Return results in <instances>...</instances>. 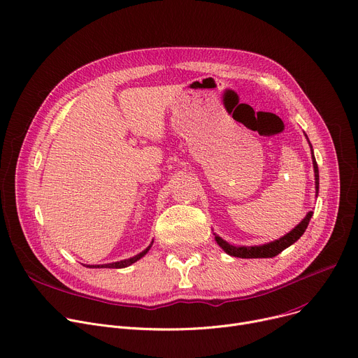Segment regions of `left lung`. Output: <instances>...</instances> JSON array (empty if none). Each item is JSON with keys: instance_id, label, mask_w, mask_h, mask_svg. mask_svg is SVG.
<instances>
[{"instance_id": "left-lung-1", "label": "left lung", "mask_w": 358, "mask_h": 358, "mask_svg": "<svg viewBox=\"0 0 358 358\" xmlns=\"http://www.w3.org/2000/svg\"><path fill=\"white\" fill-rule=\"evenodd\" d=\"M313 164H314V173H315V188H317V193H318V187H320V176H318V165L313 152ZM313 217V211H309L305 219L294 229L291 230L288 234H285L280 239L271 242L268 245H262V246H231L229 245L226 241H223L222 237L216 236V242L219 243V246L229 253L230 256L234 257H242V259H252V257H273L276 255H279L282 250H285L287 248H289L291 245H294L299 237L303 234L305 229L309 224V220Z\"/></svg>"}]
</instances>
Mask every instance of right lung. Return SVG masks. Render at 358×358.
Listing matches in <instances>:
<instances>
[{"instance_id":"right-lung-1","label":"right lung","mask_w":358,"mask_h":358,"mask_svg":"<svg viewBox=\"0 0 358 358\" xmlns=\"http://www.w3.org/2000/svg\"><path fill=\"white\" fill-rule=\"evenodd\" d=\"M152 245V243H151ZM151 245L145 249V250H142L141 253H138L136 256H134V257H129V259H125V260H119V262H113V264H108V265H93V266H87V268H112V269H121V268H127V266H129V265H132L134 262H136L138 259H141L142 256H144L148 250H150V248H151Z\"/></svg>"}]
</instances>
